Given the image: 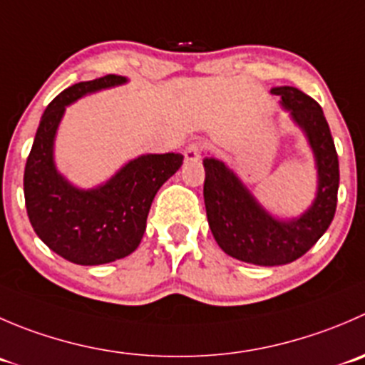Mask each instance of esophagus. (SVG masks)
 Listing matches in <instances>:
<instances>
[{"label": "esophagus", "mask_w": 365, "mask_h": 365, "mask_svg": "<svg viewBox=\"0 0 365 365\" xmlns=\"http://www.w3.org/2000/svg\"><path fill=\"white\" fill-rule=\"evenodd\" d=\"M203 144L201 143H192L185 148L183 155H185L187 162H196L201 158V153H203Z\"/></svg>", "instance_id": "1"}]
</instances>
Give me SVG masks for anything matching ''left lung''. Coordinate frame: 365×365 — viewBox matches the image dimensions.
Here are the masks:
<instances>
[{
    "instance_id": "8db88e82",
    "label": "left lung",
    "mask_w": 365,
    "mask_h": 365,
    "mask_svg": "<svg viewBox=\"0 0 365 365\" xmlns=\"http://www.w3.org/2000/svg\"><path fill=\"white\" fill-rule=\"evenodd\" d=\"M271 93L282 98V107L312 148L317 169L312 205L299 217H274L225 162L215 157L203 160L212 235L226 255L255 265H284L303 257L327 232L337 208L339 158L323 108L296 87H274Z\"/></svg>"
}]
</instances>
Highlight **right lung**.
I'll return each instance as SVG.
<instances>
[{
    "label": "right lung",
    "mask_w": 365,
    "mask_h": 365,
    "mask_svg": "<svg viewBox=\"0 0 365 365\" xmlns=\"http://www.w3.org/2000/svg\"><path fill=\"white\" fill-rule=\"evenodd\" d=\"M126 83L107 74L58 94L42 114L24 168V201L38 239L66 260L100 265L137 250L155 194L183 164V155H140L94 189H78L55 165L53 146L67 105L85 94Z\"/></svg>",
    "instance_id": "obj_1"
}]
</instances>
